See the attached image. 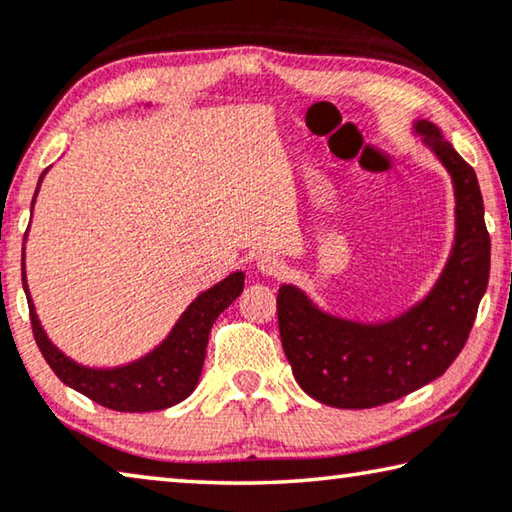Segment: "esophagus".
<instances>
[{
    "mask_svg": "<svg viewBox=\"0 0 512 512\" xmlns=\"http://www.w3.org/2000/svg\"><path fill=\"white\" fill-rule=\"evenodd\" d=\"M282 269H285V264H282V259L273 253H264L257 257V271L264 273V275H280Z\"/></svg>",
    "mask_w": 512,
    "mask_h": 512,
    "instance_id": "obj_1",
    "label": "esophagus"
}]
</instances>
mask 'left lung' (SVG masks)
Instances as JSON below:
<instances>
[{
  "instance_id": "1",
  "label": "left lung",
  "mask_w": 512,
  "mask_h": 512,
  "mask_svg": "<svg viewBox=\"0 0 512 512\" xmlns=\"http://www.w3.org/2000/svg\"><path fill=\"white\" fill-rule=\"evenodd\" d=\"M451 175L456 237L433 289L387 321H351L321 310L296 285L278 289V323L296 383L319 403L376 408L440 378L474 326L490 278V234L474 168L428 120L412 123Z\"/></svg>"
}]
</instances>
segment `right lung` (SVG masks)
Listing matches in <instances>:
<instances>
[{
	"label": "right lung",
	"mask_w": 512,
	"mask_h": 512,
	"mask_svg": "<svg viewBox=\"0 0 512 512\" xmlns=\"http://www.w3.org/2000/svg\"><path fill=\"white\" fill-rule=\"evenodd\" d=\"M45 173L38 180L31 209H34ZM243 278H246L243 271H234L225 280L216 282L214 287L200 291L193 298V303L182 312L175 326L170 328L164 342L154 346L143 358L120 364V367L95 369L70 360L66 353L50 342L47 332L40 326L34 300L29 294L22 253V287L29 303L31 328H34L36 344L43 358L68 387L77 389L79 394L88 396V399L104 405V408L118 412L166 410L170 405L184 401L196 389L202 364H205L209 332H212L218 314L225 307H230L243 291Z\"/></svg>",
	"instance_id": "add662e5"
}]
</instances>
